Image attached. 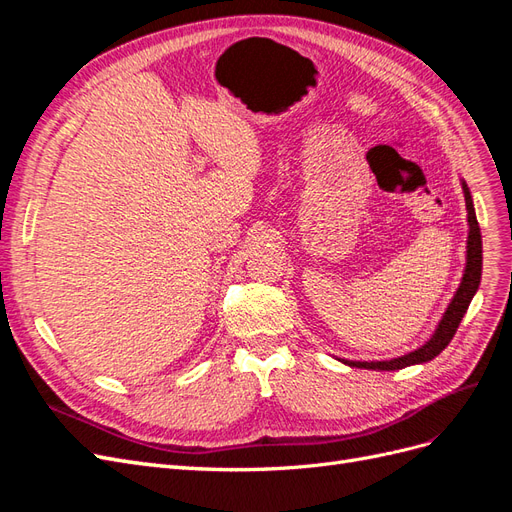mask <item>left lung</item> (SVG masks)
Here are the masks:
<instances>
[{
	"label": "left lung",
	"mask_w": 512,
	"mask_h": 512,
	"mask_svg": "<svg viewBox=\"0 0 512 512\" xmlns=\"http://www.w3.org/2000/svg\"><path fill=\"white\" fill-rule=\"evenodd\" d=\"M463 196H466V207H468V224H470V235H468V265H466V273H463L461 286L457 288V294L453 297L451 305L444 312L436 333L431 335L429 342L425 346H421L418 350L399 356V359H391V361H344L350 367H359V369H378V371H393V369H404L408 365H416V363H427L451 344V339L455 337L459 322L463 318V314L468 312V305L474 297V292L478 290L480 284V271H483V239H480V228H478V220L474 213V205H472V196L468 185L463 183Z\"/></svg>",
	"instance_id": "8db88e82"
}]
</instances>
